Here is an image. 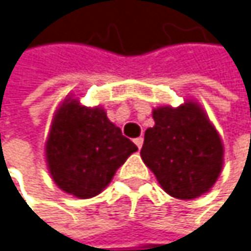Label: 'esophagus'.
I'll return each mask as SVG.
<instances>
[{
    "label": "esophagus",
    "mask_w": 251,
    "mask_h": 251,
    "mask_svg": "<svg viewBox=\"0 0 251 251\" xmlns=\"http://www.w3.org/2000/svg\"><path fill=\"white\" fill-rule=\"evenodd\" d=\"M134 143L137 144V147H138V149H141V147H143V143H144V138H143V137H138V138H135V140H134Z\"/></svg>",
    "instance_id": "1"
}]
</instances>
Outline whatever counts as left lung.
Segmentation results:
<instances>
[{"instance_id": "left-lung-1", "label": "left lung", "mask_w": 251, "mask_h": 251, "mask_svg": "<svg viewBox=\"0 0 251 251\" xmlns=\"http://www.w3.org/2000/svg\"><path fill=\"white\" fill-rule=\"evenodd\" d=\"M154 126L144 134L143 162L177 200L207 193L223 168V143L205 110L193 100L151 111Z\"/></svg>"}]
</instances>
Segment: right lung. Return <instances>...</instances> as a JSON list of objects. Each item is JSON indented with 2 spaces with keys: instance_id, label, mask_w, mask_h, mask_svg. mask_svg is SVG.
I'll return each mask as SVG.
<instances>
[{
  "instance_id": "add662e5",
  "label": "right lung",
  "mask_w": 251,
  "mask_h": 251,
  "mask_svg": "<svg viewBox=\"0 0 251 251\" xmlns=\"http://www.w3.org/2000/svg\"><path fill=\"white\" fill-rule=\"evenodd\" d=\"M137 150L102 107H86L73 95L58 105L44 144L51 180L78 200L100 195Z\"/></svg>"
}]
</instances>
